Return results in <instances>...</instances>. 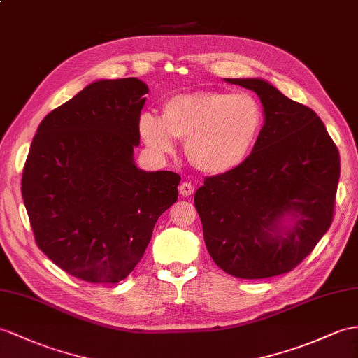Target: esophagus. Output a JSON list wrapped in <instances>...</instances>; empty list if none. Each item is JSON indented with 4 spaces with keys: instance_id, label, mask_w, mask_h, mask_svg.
Returning a JSON list of instances; mask_svg holds the SVG:
<instances>
[{
    "instance_id": "obj_1",
    "label": "esophagus",
    "mask_w": 358,
    "mask_h": 358,
    "mask_svg": "<svg viewBox=\"0 0 358 358\" xmlns=\"http://www.w3.org/2000/svg\"><path fill=\"white\" fill-rule=\"evenodd\" d=\"M179 193L184 196V197H189L191 194L194 193V187L189 184V182H182L179 185Z\"/></svg>"
}]
</instances>
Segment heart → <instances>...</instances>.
<instances>
[{
  "mask_svg": "<svg viewBox=\"0 0 358 358\" xmlns=\"http://www.w3.org/2000/svg\"><path fill=\"white\" fill-rule=\"evenodd\" d=\"M264 112L246 92L197 91L165 100L161 117L144 112L138 130L149 150L165 158L176 150L174 138L185 139V153L208 174L232 171L255 149Z\"/></svg>",
  "mask_w": 358,
  "mask_h": 358,
  "instance_id": "1",
  "label": "heart"
}]
</instances>
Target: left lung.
I'll return each mask as SVG.
<instances>
[{
    "label": "left lung",
    "mask_w": 358,
    "mask_h": 358,
    "mask_svg": "<svg viewBox=\"0 0 358 358\" xmlns=\"http://www.w3.org/2000/svg\"><path fill=\"white\" fill-rule=\"evenodd\" d=\"M254 91L264 126L240 167L194 194L214 263L243 280L290 272L329 229L340 178L337 147L315 110L264 78H224Z\"/></svg>",
    "instance_id": "left-lung-1"
}]
</instances>
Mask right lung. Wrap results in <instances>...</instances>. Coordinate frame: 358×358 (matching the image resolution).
<instances>
[{
  "mask_svg": "<svg viewBox=\"0 0 358 358\" xmlns=\"http://www.w3.org/2000/svg\"><path fill=\"white\" fill-rule=\"evenodd\" d=\"M147 85L100 78L41 121L22 171L34 240L78 280L117 284L143 258L180 176L136 167Z\"/></svg>",
  "mask_w": 358,
  "mask_h": 358,
  "instance_id": "obj_1",
  "label": "right lung"
}]
</instances>
